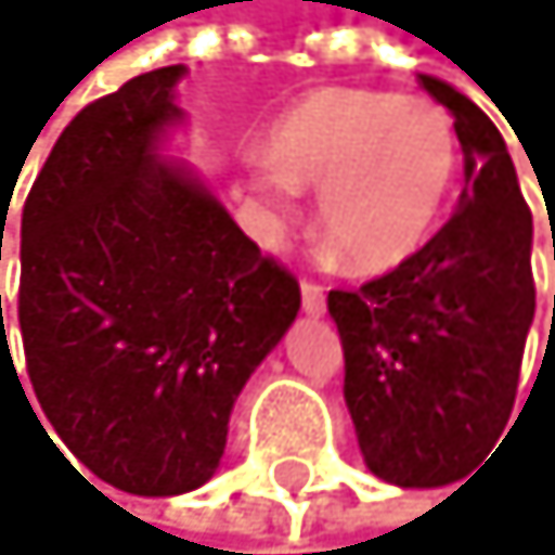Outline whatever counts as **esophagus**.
<instances>
[{"label": "esophagus", "mask_w": 555, "mask_h": 555, "mask_svg": "<svg viewBox=\"0 0 555 555\" xmlns=\"http://www.w3.org/2000/svg\"><path fill=\"white\" fill-rule=\"evenodd\" d=\"M301 305H305L308 315H322V312H326V291H322L319 283L305 280L301 283Z\"/></svg>", "instance_id": "obj_1"}]
</instances>
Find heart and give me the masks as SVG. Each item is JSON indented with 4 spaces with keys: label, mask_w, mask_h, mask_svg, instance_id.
<instances>
[{
    "label": "heart",
    "mask_w": 555,
    "mask_h": 555,
    "mask_svg": "<svg viewBox=\"0 0 555 555\" xmlns=\"http://www.w3.org/2000/svg\"><path fill=\"white\" fill-rule=\"evenodd\" d=\"M452 117L423 95L387 89L305 92L269 132V160L254 164L247 193L275 233L297 190L319 193V225L354 272L409 261L434 233L455 182Z\"/></svg>",
    "instance_id": "obj_1"
}]
</instances>
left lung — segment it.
<instances>
[{"mask_svg":"<svg viewBox=\"0 0 555 555\" xmlns=\"http://www.w3.org/2000/svg\"><path fill=\"white\" fill-rule=\"evenodd\" d=\"M420 85L455 117L460 207L409 261L326 301L362 460L398 488L452 485L495 449L534 319V229L506 139L449 81Z\"/></svg>","mask_w":555,"mask_h":555,"instance_id":"1","label":"left lung"}]
</instances>
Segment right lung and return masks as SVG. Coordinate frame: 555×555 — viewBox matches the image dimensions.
I'll use <instances>...</instances> for the list:
<instances>
[{"instance_id": "right-lung-1", "label": "right lung", "mask_w": 555, "mask_h": 555, "mask_svg": "<svg viewBox=\"0 0 555 555\" xmlns=\"http://www.w3.org/2000/svg\"><path fill=\"white\" fill-rule=\"evenodd\" d=\"M182 75L157 67L85 106L21 215L16 319L35 398L67 449L132 495L215 477L243 384L301 308L294 275L157 154L182 121Z\"/></svg>"}]
</instances>
